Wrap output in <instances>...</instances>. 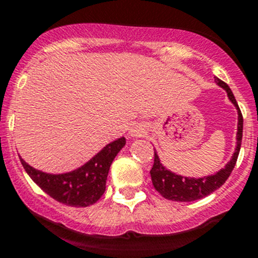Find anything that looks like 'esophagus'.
<instances>
[{"label": "esophagus", "instance_id": "obj_1", "mask_svg": "<svg viewBox=\"0 0 258 258\" xmlns=\"http://www.w3.org/2000/svg\"><path fill=\"white\" fill-rule=\"evenodd\" d=\"M146 134V128L143 123H132L130 127V136L131 137H143Z\"/></svg>", "mask_w": 258, "mask_h": 258}]
</instances>
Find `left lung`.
I'll return each mask as SVG.
<instances>
[{"mask_svg":"<svg viewBox=\"0 0 258 258\" xmlns=\"http://www.w3.org/2000/svg\"><path fill=\"white\" fill-rule=\"evenodd\" d=\"M215 83L218 84L220 88L227 91L228 98L230 102L234 104L238 112V128H237V146L233 153L232 159H230L228 164L224 168H221L219 172L215 174L206 175V177L201 178H192V177H184V175H179L177 173L170 172L169 169L164 167L160 163L158 153L154 149V165L150 170L151 180L155 187L156 191L162 195L163 197L172 201H180V202H189L195 201V200H200L202 197L209 196L220 188L225 180L229 178L230 173H232L233 168H234L235 163H237L238 155H239L240 145H242V135H243V117L240 113L238 103L235 100L234 95H233L232 90L227 84L221 81L220 79L215 78Z\"/></svg>","mask_w":258,"mask_h":258,"instance_id":"1","label":"left lung"}]
</instances>
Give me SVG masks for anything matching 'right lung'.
Instances as JSON below:
<instances>
[{"label": "right lung", "instance_id": "right-lung-1", "mask_svg": "<svg viewBox=\"0 0 258 258\" xmlns=\"http://www.w3.org/2000/svg\"><path fill=\"white\" fill-rule=\"evenodd\" d=\"M124 145L126 139L119 137L105 145L80 168L62 174L35 169L21 158L20 162L29 177L52 199L74 208H86L103 196L110 164Z\"/></svg>", "mask_w": 258, "mask_h": 258}]
</instances>
